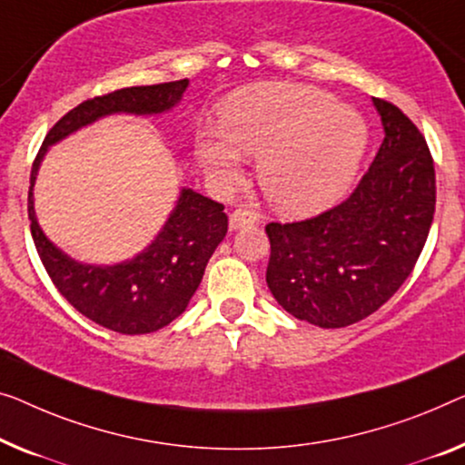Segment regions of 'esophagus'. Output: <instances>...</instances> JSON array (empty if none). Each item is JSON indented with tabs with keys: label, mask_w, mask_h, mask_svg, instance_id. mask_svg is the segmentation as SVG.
Listing matches in <instances>:
<instances>
[{
	"label": "esophagus",
	"mask_w": 465,
	"mask_h": 465,
	"mask_svg": "<svg viewBox=\"0 0 465 465\" xmlns=\"http://www.w3.org/2000/svg\"><path fill=\"white\" fill-rule=\"evenodd\" d=\"M256 221H259V214H256L252 209H248V206H240V209H235L230 214V227H232V230H240V227L254 225Z\"/></svg>",
	"instance_id": "obj_1"
}]
</instances>
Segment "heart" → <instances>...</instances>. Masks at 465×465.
Masks as SVG:
<instances>
[{
	"instance_id": "b5f03b06",
	"label": "heart",
	"mask_w": 465,
	"mask_h": 465,
	"mask_svg": "<svg viewBox=\"0 0 465 465\" xmlns=\"http://www.w3.org/2000/svg\"><path fill=\"white\" fill-rule=\"evenodd\" d=\"M219 133L203 131L196 150L214 182L238 179L241 156H259V182L275 206L313 213L342 196L359 169L367 127L355 110L307 85L242 89L219 110Z\"/></svg>"
}]
</instances>
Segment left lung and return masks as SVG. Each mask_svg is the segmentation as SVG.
<instances>
[{
	"label": "left lung",
	"instance_id": "obj_1",
	"mask_svg": "<svg viewBox=\"0 0 465 465\" xmlns=\"http://www.w3.org/2000/svg\"><path fill=\"white\" fill-rule=\"evenodd\" d=\"M373 104L384 140L349 198L315 217L265 225L269 290L290 315L320 328L376 313L413 272L434 219L426 137L392 102Z\"/></svg>",
	"mask_w": 465,
	"mask_h": 465
}]
</instances>
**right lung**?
Here are the masks:
<instances>
[{
  "mask_svg": "<svg viewBox=\"0 0 465 465\" xmlns=\"http://www.w3.org/2000/svg\"><path fill=\"white\" fill-rule=\"evenodd\" d=\"M185 87L188 79L124 87L81 102L47 131L33 161L26 209L39 259L58 292L81 315L119 334H150L183 313L192 294L203 282L206 262L227 233L223 204L203 193L183 190L164 230L134 261L113 267L81 265L62 254L37 225L33 211L35 175L47 145L73 134L83 124L110 113H163L175 106Z\"/></svg>",
  "mask_w": 465,
  "mask_h": 465,
  "instance_id": "1",
  "label": "right lung"
}]
</instances>
